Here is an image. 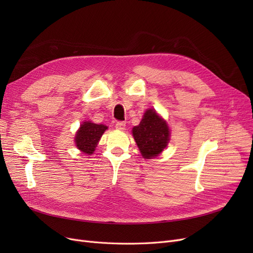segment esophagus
<instances>
[{
	"mask_svg": "<svg viewBox=\"0 0 253 253\" xmlns=\"http://www.w3.org/2000/svg\"><path fill=\"white\" fill-rule=\"evenodd\" d=\"M115 127H116L117 129H119V131H124V129L126 128V122L125 121H117Z\"/></svg>",
	"mask_w": 253,
	"mask_h": 253,
	"instance_id": "esophagus-1",
	"label": "esophagus"
}]
</instances>
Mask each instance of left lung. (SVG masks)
<instances>
[{"instance_id": "8db88e82", "label": "left lung", "mask_w": 253, "mask_h": 253, "mask_svg": "<svg viewBox=\"0 0 253 253\" xmlns=\"http://www.w3.org/2000/svg\"><path fill=\"white\" fill-rule=\"evenodd\" d=\"M133 137L145 159L158 156L170 141V128L155 110L149 109L143 114L140 124L132 129Z\"/></svg>"}]
</instances>
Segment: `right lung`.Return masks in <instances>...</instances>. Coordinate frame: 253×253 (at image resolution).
<instances>
[{"mask_svg": "<svg viewBox=\"0 0 253 253\" xmlns=\"http://www.w3.org/2000/svg\"><path fill=\"white\" fill-rule=\"evenodd\" d=\"M106 128L108 126L104 125L84 121L75 136V143L77 148L84 154L91 155L95 152L97 144Z\"/></svg>", "mask_w": 253, "mask_h": 253, "instance_id": "1", "label": "right lung"}]
</instances>
